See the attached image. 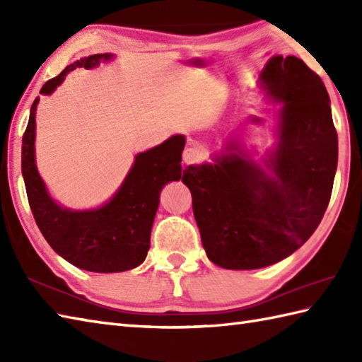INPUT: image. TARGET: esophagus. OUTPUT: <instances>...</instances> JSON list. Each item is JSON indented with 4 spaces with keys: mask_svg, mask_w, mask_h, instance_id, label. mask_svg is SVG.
Instances as JSON below:
<instances>
[{
    "mask_svg": "<svg viewBox=\"0 0 362 362\" xmlns=\"http://www.w3.org/2000/svg\"><path fill=\"white\" fill-rule=\"evenodd\" d=\"M204 152L202 149L199 148H187L185 151H183V161H185L187 165H191V163H196V161H199L202 158Z\"/></svg>",
    "mask_w": 362,
    "mask_h": 362,
    "instance_id": "1",
    "label": "esophagus"
}]
</instances>
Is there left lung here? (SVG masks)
<instances>
[{
    "mask_svg": "<svg viewBox=\"0 0 362 362\" xmlns=\"http://www.w3.org/2000/svg\"><path fill=\"white\" fill-rule=\"evenodd\" d=\"M261 86L280 103L276 143L261 165L230 141L214 163L189 165L182 182L206 257L224 269L279 263L308 241L332 197L337 134L327 88L302 59L274 56Z\"/></svg>",
    "mask_w": 362,
    "mask_h": 362,
    "instance_id": "left-lung-1",
    "label": "left lung"
}]
</instances>
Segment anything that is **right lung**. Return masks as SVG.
Returning a JSON list of instances; mask_svg holds the SVG:
<instances>
[{"instance_id": "1", "label": "right lung", "mask_w": 362, "mask_h": 362, "mask_svg": "<svg viewBox=\"0 0 362 362\" xmlns=\"http://www.w3.org/2000/svg\"><path fill=\"white\" fill-rule=\"evenodd\" d=\"M113 54H93L68 65L42 87L51 95L65 76L76 68H95L109 62ZM40 99L30 107L29 122L23 135L21 173L29 206L48 244L73 266L83 271L112 274L140 266L151 247V230L158 209L160 193L166 183L180 180L182 151L185 136L173 135L135 161L117 193L99 209L70 210L49 196L35 165V110Z\"/></svg>"}]
</instances>
